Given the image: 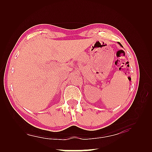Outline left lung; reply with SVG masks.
I'll return each mask as SVG.
<instances>
[{"mask_svg": "<svg viewBox=\"0 0 152 152\" xmlns=\"http://www.w3.org/2000/svg\"><path fill=\"white\" fill-rule=\"evenodd\" d=\"M118 43H119V45H120V46H122V45H121V44L120 43H119V42H118Z\"/></svg>", "mask_w": 152, "mask_h": 152, "instance_id": "left-lung-1", "label": "left lung"}]
</instances>
